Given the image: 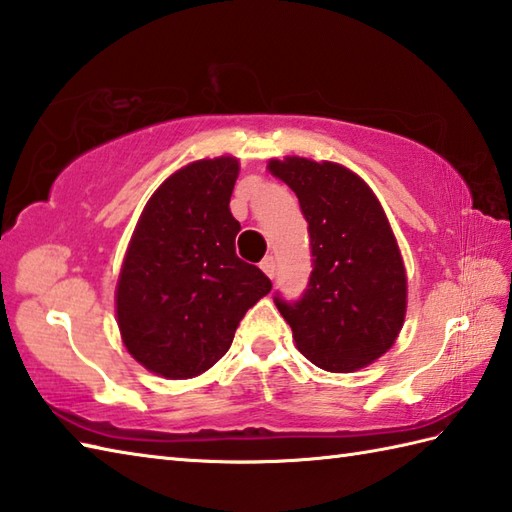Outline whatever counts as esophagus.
I'll list each match as a JSON object with an SVG mask.
<instances>
[{"label":"esophagus","mask_w":512,"mask_h":512,"mask_svg":"<svg viewBox=\"0 0 512 512\" xmlns=\"http://www.w3.org/2000/svg\"><path fill=\"white\" fill-rule=\"evenodd\" d=\"M259 268L264 270V273L270 277V279H275L277 277V262H275V257L270 255V257H264L262 259V264H259Z\"/></svg>","instance_id":"obj_1"}]
</instances>
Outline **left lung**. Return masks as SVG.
I'll use <instances>...</instances> for the list:
<instances>
[{
    "instance_id": "left-lung-1",
    "label": "left lung",
    "mask_w": 512,
    "mask_h": 512,
    "mask_svg": "<svg viewBox=\"0 0 512 512\" xmlns=\"http://www.w3.org/2000/svg\"><path fill=\"white\" fill-rule=\"evenodd\" d=\"M268 169L297 193L312 273L299 301L279 295L299 352L325 372H356L383 356L405 323L407 275L383 206L336 162L288 156Z\"/></svg>"
}]
</instances>
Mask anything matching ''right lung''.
<instances>
[{"label":"right lung","instance_id":"add662e5","mask_svg":"<svg viewBox=\"0 0 512 512\" xmlns=\"http://www.w3.org/2000/svg\"><path fill=\"white\" fill-rule=\"evenodd\" d=\"M233 156L195 160L160 184L136 224L116 286L127 352L171 380L200 376L228 352L239 321L273 284L235 255Z\"/></svg>","mask_w":512,"mask_h":512}]
</instances>
